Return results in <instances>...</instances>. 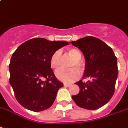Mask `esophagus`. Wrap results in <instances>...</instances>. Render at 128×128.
Here are the masks:
<instances>
[{
  "mask_svg": "<svg viewBox=\"0 0 128 128\" xmlns=\"http://www.w3.org/2000/svg\"><path fill=\"white\" fill-rule=\"evenodd\" d=\"M64 86H67V87H69L71 86V84H69V83H64Z\"/></svg>",
  "mask_w": 128,
  "mask_h": 128,
  "instance_id": "obj_1",
  "label": "esophagus"
}]
</instances>
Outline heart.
<instances>
[{
    "label": "heart",
    "instance_id": "heart-1",
    "mask_svg": "<svg viewBox=\"0 0 128 128\" xmlns=\"http://www.w3.org/2000/svg\"><path fill=\"white\" fill-rule=\"evenodd\" d=\"M68 55L73 59V61L70 64V68L69 70L59 69L55 72V76L60 80L64 82H73L76 80L80 76V73L79 70L76 68L78 67L80 69H83L84 68V64L81 61L82 53L79 49L72 48L68 50ZM62 62V52L58 50L54 52L50 59V64L52 68L58 69L60 66Z\"/></svg>",
    "mask_w": 128,
    "mask_h": 128
}]
</instances>
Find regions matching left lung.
Here are the masks:
<instances>
[{
	"mask_svg": "<svg viewBox=\"0 0 128 128\" xmlns=\"http://www.w3.org/2000/svg\"><path fill=\"white\" fill-rule=\"evenodd\" d=\"M82 52L85 58V69L79 86L78 94L72 98L80 108L94 110L107 104L113 96L118 76L117 59L110 47L94 36H85L71 42Z\"/></svg>",
	"mask_w": 128,
	"mask_h": 128,
	"instance_id": "obj_1",
	"label": "left lung"
}]
</instances>
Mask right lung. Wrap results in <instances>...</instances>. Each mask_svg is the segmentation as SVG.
Segmentation results:
<instances>
[{"mask_svg": "<svg viewBox=\"0 0 128 128\" xmlns=\"http://www.w3.org/2000/svg\"><path fill=\"white\" fill-rule=\"evenodd\" d=\"M68 44L66 42L34 38L19 46L12 54L9 65L10 84L24 108L41 112L53 104L64 84L55 76L50 59L54 52Z\"/></svg>", "mask_w": 128, "mask_h": 128, "instance_id": "obj_1", "label": "right lung"}]
</instances>
